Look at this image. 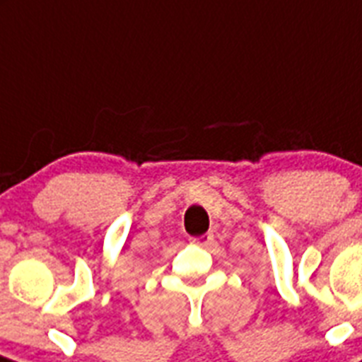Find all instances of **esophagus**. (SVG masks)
<instances>
[{
  "instance_id": "34e87169",
  "label": "esophagus",
  "mask_w": 362,
  "mask_h": 362,
  "mask_svg": "<svg viewBox=\"0 0 362 362\" xmlns=\"http://www.w3.org/2000/svg\"><path fill=\"white\" fill-rule=\"evenodd\" d=\"M190 240H192V243H196V245L206 247L212 243V240H214V234L206 233V234H202V236H197V238H190Z\"/></svg>"
}]
</instances>
